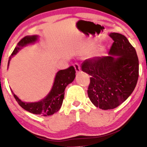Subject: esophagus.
<instances>
[{"label": "esophagus", "instance_id": "obj_1", "mask_svg": "<svg viewBox=\"0 0 147 147\" xmlns=\"http://www.w3.org/2000/svg\"><path fill=\"white\" fill-rule=\"evenodd\" d=\"M74 67H75V70H76L77 72H80V70H81L80 66V65L78 64V63H75V64H74Z\"/></svg>", "mask_w": 147, "mask_h": 147}]
</instances>
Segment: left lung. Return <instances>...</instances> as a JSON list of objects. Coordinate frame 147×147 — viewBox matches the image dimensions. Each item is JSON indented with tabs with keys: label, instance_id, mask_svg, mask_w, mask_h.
<instances>
[{
	"label": "left lung",
	"instance_id": "obj_1",
	"mask_svg": "<svg viewBox=\"0 0 147 147\" xmlns=\"http://www.w3.org/2000/svg\"><path fill=\"white\" fill-rule=\"evenodd\" d=\"M114 40L109 55L82 63V70L91 76L87 94L94 106L102 109L117 107L132 93L139 78V60L134 47L124 35L112 32Z\"/></svg>",
	"mask_w": 147,
	"mask_h": 147
}]
</instances>
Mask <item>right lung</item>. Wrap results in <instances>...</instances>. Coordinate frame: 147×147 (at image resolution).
Masks as SVG:
<instances>
[{
  "instance_id": "right-lung-1",
  "label": "right lung",
  "mask_w": 147,
  "mask_h": 147,
  "mask_svg": "<svg viewBox=\"0 0 147 147\" xmlns=\"http://www.w3.org/2000/svg\"><path fill=\"white\" fill-rule=\"evenodd\" d=\"M38 35H28L22 38L18 43L16 48L9 57L8 65H9L11 57L16 54L19 50L28 44L33 43L38 40ZM75 69L73 66H70L65 69H61L56 74L52 90L49 94L42 100L37 102H24L20 100L13 92L15 99L18 105L25 110L35 115L42 116H50L57 112L60 109L65 97V90L67 86L72 82L75 78Z\"/></svg>"
}]
</instances>
